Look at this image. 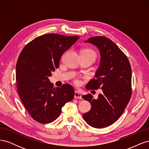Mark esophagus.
I'll return each mask as SVG.
<instances>
[{
  "label": "esophagus",
  "instance_id": "1",
  "mask_svg": "<svg viewBox=\"0 0 149 149\" xmlns=\"http://www.w3.org/2000/svg\"><path fill=\"white\" fill-rule=\"evenodd\" d=\"M74 97L75 99H82L81 95V94H80L78 91H75Z\"/></svg>",
  "mask_w": 149,
  "mask_h": 149
}]
</instances>
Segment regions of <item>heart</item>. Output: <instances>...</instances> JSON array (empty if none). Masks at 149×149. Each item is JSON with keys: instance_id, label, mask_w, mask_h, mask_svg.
Masks as SVG:
<instances>
[{"instance_id": "heart-1", "label": "heart", "mask_w": 149, "mask_h": 149, "mask_svg": "<svg viewBox=\"0 0 149 149\" xmlns=\"http://www.w3.org/2000/svg\"><path fill=\"white\" fill-rule=\"evenodd\" d=\"M81 55H84L91 56L94 58V60H95L96 58V54L95 52L93 51V49H89V48H86V49H83V50L81 52ZM74 83L76 84H78L79 83L78 80H75Z\"/></svg>"}]
</instances>
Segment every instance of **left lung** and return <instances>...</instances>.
Masks as SVG:
<instances>
[{"instance_id":"8db88e82","label":"left lung","mask_w":149,"mask_h":149,"mask_svg":"<svg viewBox=\"0 0 149 149\" xmlns=\"http://www.w3.org/2000/svg\"><path fill=\"white\" fill-rule=\"evenodd\" d=\"M84 42L95 45L101 56L95 78L89 81L86 88H100L102 93L97 99L90 94L83 96L91 105V109L83 117L93 127H106L120 118L129 102L132 94L131 67L127 57L109 38L98 36Z\"/></svg>"}]
</instances>
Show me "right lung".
Here are the masks:
<instances>
[{
	"instance_id": "right-lung-1",
	"label": "right lung",
	"mask_w": 149,
	"mask_h": 149,
	"mask_svg": "<svg viewBox=\"0 0 149 149\" xmlns=\"http://www.w3.org/2000/svg\"><path fill=\"white\" fill-rule=\"evenodd\" d=\"M79 38L48 33L33 39L22 49L16 65V83L20 100L30 116L42 124L50 123L61 108L73 100L69 84L53 88L49 77L58 68L60 58Z\"/></svg>"
}]
</instances>
